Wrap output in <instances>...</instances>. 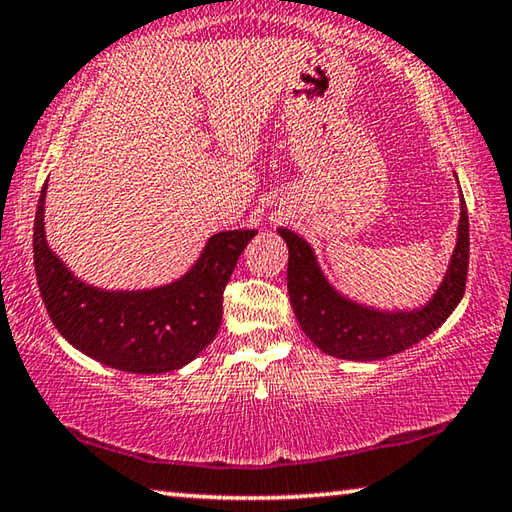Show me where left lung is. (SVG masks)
I'll return each mask as SVG.
<instances>
[{
  "label": "left lung",
  "instance_id": "1",
  "mask_svg": "<svg viewBox=\"0 0 512 512\" xmlns=\"http://www.w3.org/2000/svg\"><path fill=\"white\" fill-rule=\"evenodd\" d=\"M289 246L287 287L293 314L311 343L325 354L352 361H375L411 348L445 323L465 293L470 264V223L461 201L458 241L447 275L429 305L415 311H375L339 296L316 264L314 250L296 232L280 228Z\"/></svg>",
  "mask_w": 512,
  "mask_h": 512
}]
</instances>
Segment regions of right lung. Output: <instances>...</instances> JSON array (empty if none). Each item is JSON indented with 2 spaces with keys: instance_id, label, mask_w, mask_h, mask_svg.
<instances>
[{
  "instance_id": "add662e5",
  "label": "right lung",
  "mask_w": 512,
  "mask_h": 512,
  "mask_svg": "<svg viewBox=\"0 0 512 512\" xmlns=\"http://www.w3.org/2000/svg\"><path fill=\"white\" fill-rule=\"evenodd\" d=\"M42 187L33 223V264L51 323L88 357L110 368L155 375L183 368L214 341L223 289L255 230L214 235L192 271L167 287L103 291L74 277L45 239Z\"/></svg>"
}]
</instances>
